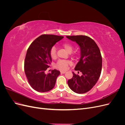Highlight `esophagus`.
<instances>
[{
	"instance_id": "esophagus-1",
	"label": "esophagus",
	"mask_w": 125,
	"mask_h": 125,
	"mask_svg": "<svg viewBox=\"0 0 125 125\" xmlns=\"http://www.w3.org/2000/svg\"><path fill=\"white\" fill-rule=\"evenodd\" d=\"M66 73V71H60V73Z\"/></svg>"
}]
</instances>
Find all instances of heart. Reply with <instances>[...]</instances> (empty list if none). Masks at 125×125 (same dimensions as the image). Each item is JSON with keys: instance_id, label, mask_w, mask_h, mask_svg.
I'll list each match as a JSON object with an SVG mask.
<instances>
[{"instance_id": "heart-1", "label": "heart", "mask_w": 125, "mask_h": 125, "mask_svg": "<svg viewBox=\"0 0 125 125\" xmlns=\"http://www.w3.org/2000/svg\"><path fill=\"white\" fill-rule=\"evenodd\" d=\"M62 47L65 48V50L69 53L72 52L73 50V47L72 45L68 43H64L62 45ZM50 56L52 59H55L57 57L56 54V48L55 46H52L50 50ZM71 64V62L70 60H60L57 62L56 64V67L57 68L61 70H66L69 65Z\"/></svg>"}]
</instances>
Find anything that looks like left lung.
<instances>
[{
  "label": "left lung",
  "instance_id": "left-lung-1",
  "mask_svg": "<svg viewBox=\"0 0 125 125\" xmlns=\"http://www.w3.org/2000/svg\"><path fill=\"white\" fill-rule=\"evenodd\" d=\"M66 37L76 42L80 46L81 57L74 70L82 73L79 76L73 72V77L68 81V84L74 92L85 93L95 85L100 77L102 66L100 50L94 40L87 36H67Z\"/></svg>",
  "mask_w": 125,
  "mask_h": 125
}]
</instances>
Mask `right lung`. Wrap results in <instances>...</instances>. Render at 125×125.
<instances>
[{
    "label": "right lung",
    "mask_w": 125,
    "mask_h": 125,
    "mask_svg": "<svg viewBox=\"0 0 125 125\" xmlns=\"http://www.w3.org/2000/svg\"><path fill=\"white\" fill-rule=\"evenodd\" d=\"M63 36L43 34L37 37L30 45L24 60V71L32 88L39 92H45L53 89L60 71L52 70L51 73L45 71L52 62L51 48Z\"/></svg>",
    "instance_id": "right-lung-1"
}]
</instances>
